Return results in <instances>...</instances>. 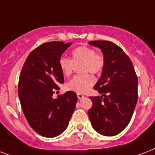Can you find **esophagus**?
<instances>
[{"label": "esophagus", "instance_id": "esophagus-1", "mask_svg": "<svg viewBox=\"0 0 155 155\" xmlns=\"http://www.w3.org/2000/svg\"><path fill=\"white\" fill-rule=\"evenodd\" d=\"M77 97L79 99H83V98H84V96L83 94H81V93H77Z\"/></svg>", "mask_w": 155, "mask_h": 155}]
</instances>
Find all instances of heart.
Listing matches in <instances>:
<instances>
[{
    "label": "heart",
    "mask_w": 155,
    "mask_h": 155,
    "mask_svg": "<svg viewBox=\"0 0 155 155\" xmlns=\"http://www.w3.org/2000/svg\"><path fill=\"white\" fill-rule=\"evenodd\" d=\"M81 71L83 75H75L67 84V88L78 93H84L95 84V79L92 75L101 72L104 68L105 58L101 52L96 51L88 47H79L72 50L71 59L64 56L58 58V68L64 75H69L72 72L73 63H82Z\"/></svg>",
    "instance_id": "1"
}]
</instances>
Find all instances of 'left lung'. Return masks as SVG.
I'll return each instance as SVG.
<instances>
[{
  "instance_id": "1",
  "label": "left lung",
  "mask_w": 155,
  "mask_h": 155,
  "mask_svg": "<svg viewBox=\"0 0 155 155\" xmlns=\"http://www.w3.org/2000/svg\"><path fill=\"white\" fill-rule=\"evenodd\" d=\"M101 50L105 64L94 86L102 96L90 97L88 117L100 134L114 136L125 129L137 101V76L132 61L120 47L109 41H91Z\"/></svg>"
}]
</instances>
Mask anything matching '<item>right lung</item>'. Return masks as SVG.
<instances>
[{"label":"right lung","instance_id":"right-lung-1","mask_svg":"<svg viewBox=\"0 0 155 155\" xmlns=\"http://www.w3.org/2000/svg\"><path fill=\"white\" fill-rule=\"evenodd\" d=\"M71 42H49L40 45L28 55L21 71L18 97L29 125L38 134L54 137L67 129L77 102L68 91L53 98L58 84L64 83L58 58Z\"/></svg>","mask_w":155,"mask_h":155}]
</instances>
